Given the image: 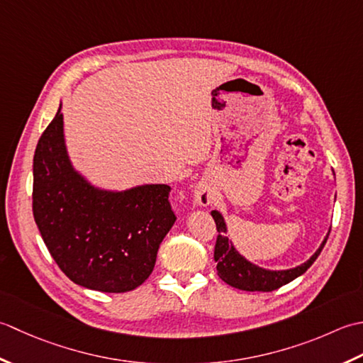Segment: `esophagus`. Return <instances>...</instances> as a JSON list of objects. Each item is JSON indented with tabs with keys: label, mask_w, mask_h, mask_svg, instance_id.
I'll list each match as a JSON object with an SVG mask.
<instances>
[{
	"label": "esophagus",
	"mask_w": 363,
	"mask_h": 363,
	"mask_svg": "<svg viewBox=\"0 0 363 363\" xmlns=\"http://www.w3.org/2000/svg\"><path fill=\"white\" fill-rule=\"evenodd\" d=\"M194 201L196 203L202 206H208L214 202V191L211 189L210 184L199 183L194 189Z\"/></svg>",
	"instance_id": "34e87169"
}]
</instances>
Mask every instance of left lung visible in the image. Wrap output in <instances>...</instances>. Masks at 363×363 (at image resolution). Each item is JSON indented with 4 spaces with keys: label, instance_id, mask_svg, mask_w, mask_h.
I'll use <instances>...</instances> for the list:
<instances>
[{
    "label": "left lung",
    "instance_id": "obj_1",
    "mask_svg": "<svg viewBox=\"0 0 363 363\" xmlns=\"http://www.w3.org/2000/svg\"><path fill=\"white\" fill-rule=\"evenodd\" d=\"M211 216L216 223L218 228V240L216 246H214V262L218 263V276L233 288L244 291H272L277 290L282 285L290 284L291 280L304 274V272L313 264V262L321 254L324 244L328 241V236L318 247L316 252L308 258L306 263H302L291 269H280V271H271L264 269L262 266H257L247 258H244L236 247L233 246L232 240L227 235V224L224 216L219 211L213 210ZM330 232V230H329Z\"/></svg>",
    "mask_w": 363,
    "mask_h": 363
}]
</instances>
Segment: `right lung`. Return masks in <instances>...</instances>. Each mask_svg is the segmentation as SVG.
I'll return each instance as SVG.
<instances>
[{
  "label": "right lung",
  "mask_w": 363,
  "mask_h": 363,
  "mask_svg": "<svg viewBox=\"0 0 363 363\" xmlns=\"http://www.w3.org/2000/svg\"><path fill=\"white\" fill-rule=\"evenodd\" d=\"M33 175L34 220L72 282L103 293L131 291L145 282L177 219L171 186H94L72 166L61 106L37 143Z\"/></svg>",
  "instance_id": "1"
}]
</instances>
